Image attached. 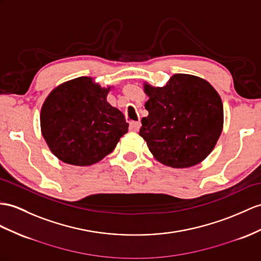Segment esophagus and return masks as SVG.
<instances>
[{"label":"esophagus","mask_w":261,"mask_h":261,"mask_svg":"<svg viewBox=\"0 0 261 261\" xmlns=\"http://www.w3.org/2000/svg\"><path fill=\"white\" fill-rule=\"evenodd\" d=\"M141 128V123L139 122H130L129 123V129L133 132H137Z\"/></svg>","instance_id":"obj_1"}]
</instances>
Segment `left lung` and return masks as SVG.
<instances>
[{
  "label": "left lung",
  "instance_id": "left-lung-1",
  "mask_svg": "<svg viewBox=\"0 0 261 261\" xmlns=\"http://www.w3.org/2000/svg\"><path fill=\"white\" fill-rule=\"evenodd\" d=\"M148 116L139 129L156 160L173 168L199 164L211 154L222 130L224 107L209 83L175 74L163 87L144 85Z\"/></svg>",
  "mask_w": 261,
  "mask_h": 261
}]
</instances>
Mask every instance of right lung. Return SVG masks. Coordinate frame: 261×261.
I'll return each mask as SVG.
<instances>
[{
  "label": "right lung",
  "instance_id": "1",
  "mask_svg": "<svg viewBox=\"0 0 261 261\" xmlns=\"http://www.w3.org/2000/svg\"><path fill=\"white\" fill-rule=\"evenodd\" d=\"M110 90L82 76L49 93L41 110V129L60 161L90 166L112 152L128 130L123 113L107 103Z\"/></svg>",
  "mask_w": 261,
  "mask_h": 261
}]
</instances>
